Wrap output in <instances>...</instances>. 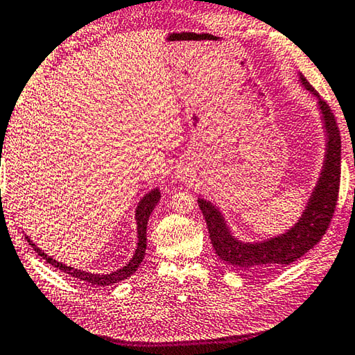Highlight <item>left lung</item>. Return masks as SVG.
I'll return each instance as SVG.
<instances>
[{"mask_svg": "<svg viewBox=\"0 0 355 355\" xmlns=\"http://www.w3.org/2000/svg\"><path fill=\"white\" fill-rule=\"evenodd\" d=\"M300 79L304 89L319 98L318 92L304 79V76H300ZM319 106L327 130L324 170L320 173L322 176L315 185L302 219L295 223V227H292V230L265 243L246 244L232 236L219 209H216L209 201L198 200V206L208 225L212 248L223 261L250 272L271 271L302 257L320 241L322 234L327 232L335 214L338 192H340L341 136L336 119L327 101L319 98Z\"/></svg>", "mask_w": 355, "mask_h": 355, "instance_id": "left-lung-1", "label": "left lung"}]
</instances>
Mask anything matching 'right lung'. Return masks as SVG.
I'll return each mask as SVG.
<instances>
[{
    "label": "right lung",
    "instance_id": "add662e5",
    "mask_svg": "<svg viewBox=\"0 0 355 355\" xmlns=\"http://www.w3.org/2000/svg\"><path fill=\"white\" fill-rule=\"evenodd\" d=\"M159 200H160L159 189H154V190H150V192L147 193L144 198L139 201L138 209H136V223H138V248H136V252L133 255V259L130 260L128 263L123 266V268L109 272V275H92V272L71 268V266L60 263V261L53 260L52 257H49V255L42 252L40 248H36V244H33V241H30L28 236H26V241L31 244V248L36 250L37 255H41V257L44 259L47 263H51L52 266H55V268L64 271L69 276L78 277V279L89 282V284H92V286H111V284H116V282H121V281L127 279V277L132 276L133 272L138 270V266L141 265V261H143L144 254H146V246H147V243H146V239H147L146 238L147 220H149L150 212L154 211L155 205L159 203Z\"/></svg>",
    "mask_w": 355,
    "mask_h": 355
}]
</instances>
